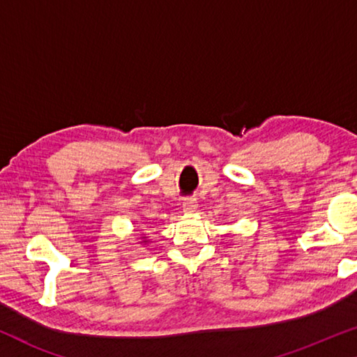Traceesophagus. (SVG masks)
I'll return each instance as SVG.
<instances>
[{
  "mask_svg": "<svg viewBox=\"0 0 357 357\" xmlns=\"http://www.w3.org/2000/svg\"><path fill=\"white\" fill-rule=\"evenodd\" d=\"M195 208H197V200H195V199L189 197V199H185L184 202H183V210H184V212H195Z\"/></svg>",
  "mask_w": 357,
  "mask_h": 357,
  "instance_id": "34e87169",
  "label": "esophagus"
}]
</instances>
